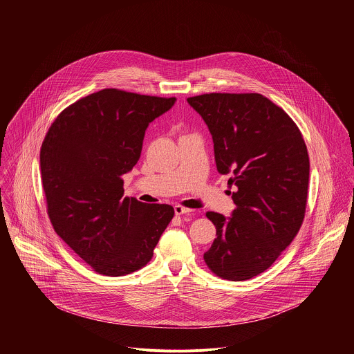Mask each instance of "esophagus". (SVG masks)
<instances>
[{"label":"esophagus","instance_id":"1","mask_svg":"<svg viewBox=\"0 0 354 354\" xmlns=\"http://www.w3.org/2000/svg\"><path fill=\"white\" fill-rule=\"evenodd\" d=\"M191 211H192V209H189V208H187V207H183V205H180V204L174 205V212H176V215L188 214V212H191Z\"/></svg>","mask_w":354,"mask_h":354}]
</instances>
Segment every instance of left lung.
Returning <instances> with one entry per match:
<instances>
[{
  "label": "left lung",
  "mask_w": 354,
  "mask_h": 354,
  "mask_svg": "<svg viewBox=\"0 0 354 354\" xmlns=\"http://www.w3.org/2000/svg\"><path fill=\"white\" fill-rule=\"evenodd\" d=\"M187 101L209 129L218 171L236 185L230 218L205 214L216 239L204 261L223 279H251L272 266L303 225L309 181L303 135L261 94L211 93Z\"/></svg>",
  "instance_id": "left-lung-1"
}]
</instances>
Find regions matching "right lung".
Instances as JSON below:
<instances>
[{"instance_id": "obj_1", "label": "right lung", "mask_w": 354, "mask_h": 354, "mask_svg": "<svg viewBox=\"0 0 354 354\" xmlns=\"http://www.w3.org/2000/svg\"><path fill=\"white\" fill-rule=\"evenodd\" d=\"M176 98L104 88L64 109L41 147L54 232L94 271L121 277L145 267L174 216L169 204L124 198L146 129Z\"/></svg>"}]
</instances>
